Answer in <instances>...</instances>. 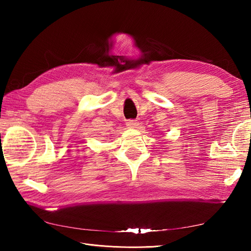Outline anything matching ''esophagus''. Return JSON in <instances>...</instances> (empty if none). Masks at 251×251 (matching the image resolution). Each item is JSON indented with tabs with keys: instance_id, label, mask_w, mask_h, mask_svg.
Masks as SVG:
<instances>
[{
	"instance_id": "34e87169",
	"label": "esophagus",
	"mask_w": 251,
	"mask_h": 251,
	"mask_svg": "<svg viewBox=\"0 0 251 251\" xmlns=\"http://www.w3.org/2000/svg\"><path fill=\"white\" fill-rule=\"evenodd\" d=\"M126 125L127 127H129V128H134V127L138 125V122L136 120H128L126 122Z\"/></svg>"
}]
</instances>
